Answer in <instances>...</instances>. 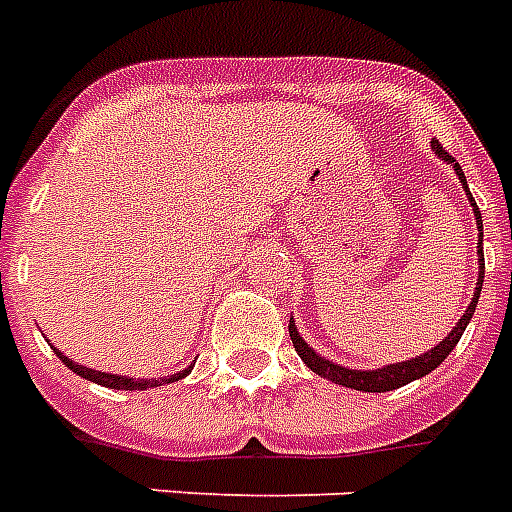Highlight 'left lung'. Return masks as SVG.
Masks as SVG:
<instances>
[{
  "label": "left lung",
  "instance_id": "8db88e82",
  "mask_svg": "<svg viewBox=\"0 0 512 512\" xmlns=\"http://www.w3.org/2000/svg\"><path fill=\"white\" fill-rule=\"evenodd\" d=\"M433 151H436L438 159H444L446 164H452L454 167V172H457V177H460L462 188H465V196H468L470 207H473L476 225L481 228V233H478V281H476V292H473V300H470V305L465 308V313H462V319L452 327V332L438 342L436 348H430L428 353H422V356L409 358V361H401V364L382 366V369H348V366L335 364V361L319 356V353H316V350H313L303 337H300L295 321L289 319V337H292V345H295L297 356L303 358L311 372H316L319 377H324V380L335 382V385H342V388L364 390V393H385V390L401 388V385H406V382L420 380V377L433 372V369H436V366L441 364L449 353H452L454 345L460 342L465 327H468L470 319H473V313H476L478 297H481V287H484V223H481V212H478L476 199L470 196L468 180H465V172H462V167L457 164V159H452V156L446 154L444 146H441L438 140H433Z\"/></svg>",
  "mask_w": 512,
  "mask_h": 512
}]
</instances>
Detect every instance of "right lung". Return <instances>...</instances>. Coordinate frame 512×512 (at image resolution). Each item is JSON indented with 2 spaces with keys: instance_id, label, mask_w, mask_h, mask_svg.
Listing matches in <instances>:
<instances>
[{
  "instance_id": "add662e5",
  "label": "right lung",
  "mask_w": 512,
  "mask_h": 512,
  "mask_svg": "<svg viewBox=\"0 0 512 512\" xmlns=\"http://www.w3.org/2000/svg\"><path fill=\"white\" fill-rule=\"evenodd\" d=\"M52 350L58 353V358L63 361V364L71 369V372H76L79 377H84V380L90 382H98V385H103V388H114V390H146V388H159V385H167V382H175V380H183L185 374L191 372V366L188 369H183V372L177 374H167V377H151V380H132V377H124V374H108V372H98V369H87V366L76 364V361H71L68 356H63L55 345H52Z\"/></svg>"
}]
</instances>
